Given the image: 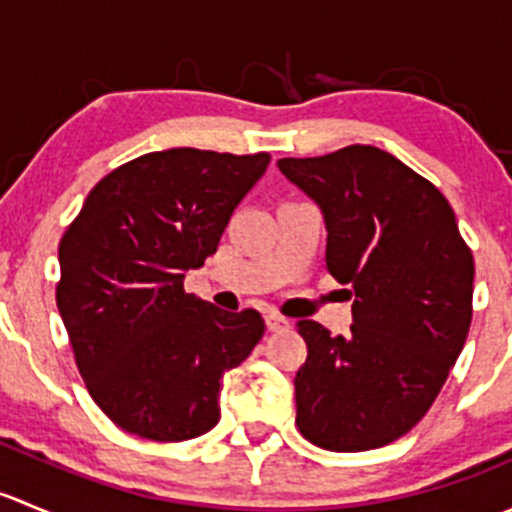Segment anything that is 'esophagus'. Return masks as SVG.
I'll use <instances>...</instances> for the list:
<instances>
[{
    "label": "esophagus",
    "mask_w": 512,
    "mask_h": 512,
    "mask_svg": "<svg viewBox=\"0 0 512 512\" xmlns=\"http://www.w3.org/2000/svg\"><path fill=\"white\" fill-rule=\"evenodd\" d=\"M287 327H289V319L282 317V314H275V312L267 314V329H270V332H282V329Z\"/></svg>",
    "instance_id": "esophagus-1"
}]
</instances>
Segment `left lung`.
Wrapping results in <instances>:
<instances>
[{"label": "left lung", "instance_id": "left-lung-1", "mask_svg": "<svg viewBox=\"0 0 512 512\" xmlns=\"http://www.w3.org/2000/svg\"><path fill=\"white\" fill-rule=\"evenodd\" d=\"M277 168L319 205L327 270L352 304V332L297 322V426L337 453L396 441L431 409L473 317V255L441 190L391 153L347 146Z\"/></svg>", "mask_w": 512, "mask_h": 512}]
</instances>
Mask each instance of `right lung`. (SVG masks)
Returning a JSON list of instances; mask_svg holds the SVG:
<instances>
[{"label":"right lung","mask_w":512,"mask_h":512,"mask_svg":"<svg viewBox=\"0 0 512 512\" xmlns=\"http://www.w3.org/2000/svg\"><path fill=\"white\" fill-rule=\"evenodd\" d=\"M267 165L270 153H146L98 180L61 237L56 307L91 399L123 431L188 441L220 421L223 374L265 322L188 294L183 277Z\"/></svg>","instance_id":"add662e5"}]
</instances>
